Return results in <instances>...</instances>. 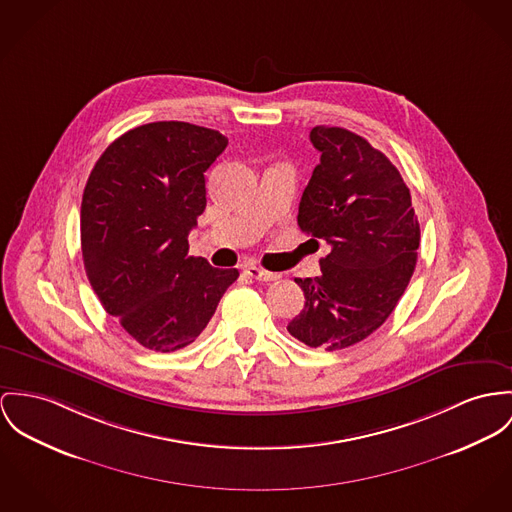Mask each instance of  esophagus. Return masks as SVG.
<instances>
[{"label":"esophagus","mask_w":512,"mask_h":512,"mask_svg":"<svg viewBox=\"0 0 512 512\" xmlns=\"http://www.w3.org/2000/svg\"><path fill=\"white\" fill-rule=\"evenodd\" d=\"M245 273L249 276H253L255 280H263V282H275L280 278V275H276V273H271V271H265V269H261V267H255V265H249V267H245Z\"/></svg>","instance_id":"1"}]
</instances>
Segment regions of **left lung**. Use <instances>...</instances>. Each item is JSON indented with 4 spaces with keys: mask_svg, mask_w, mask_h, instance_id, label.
Returning a JSON list of instances; mask_svg holds the SVG:
<instances>
[{
    "mask_svg": "<svg viewBox=\"0 0 512 512\" xmlns=\"http://www.w3.org/2000/svg\"><path fill=\"white\" fill-rule=\"evenodd\" d=\"M321 152L298 208V226L331 251L321 275L296 278L304 310L288 333L308 347L360 343L394 312L417 263L419 220L397 167L362 136L339 126L310 132Z\"/></svg>",
    "mask_w": 512,
    "mask_h": 512,
    "instance_id": "1",
    "label": "left lung"
}]
</instances>
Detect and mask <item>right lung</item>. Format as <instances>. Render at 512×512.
<instances>
[{
	"label": "right lung",
	"mask_w": 512,
	"mask_h": 512,
	"mask_svg": "<svg viewBox=\"0 0 512 512\" xmlns=\"http://www.w3.org/2000/svg\"><path fill=\"white\" fill-rule=\"evenodd\" d=\"M218 130L179 120L136 126L97 159L81 198V255L105 312L142 347L191 345L237 269L189 255L206 208L204 171L226 150Z\"/></svg>",
	"instance_id": "right-lung-1"
}]
</instances>
